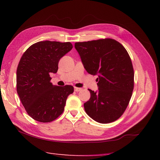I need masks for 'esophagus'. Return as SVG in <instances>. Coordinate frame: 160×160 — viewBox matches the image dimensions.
Returning <instances> with one entry per match:
<instances>
[{"mask_svg":"<svg viewBox=\"0 0 160 160\" xmlns=\"http://www.w3.org/2000/svg\"><path fill=\"white\" fill-rule=\"evenodd\" d=\"M74 90H75L76 92H80V91L82 90V88H77V87H74Z\"/></svg>","mask_w":160,"mask_h":160,"instance_id":"1","label":"esophagus"}]
</instances>
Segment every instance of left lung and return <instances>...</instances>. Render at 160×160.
<instances>
[{
    "label": "left lung",
    "instance_id": "obj_1",
    "mask_svg": "<svg viewBox=\"0 0 160 160\" xmlns=\"http://www.w3.org/2000/svg\"><path fill=\"white\" fill-rule=\"evenodd\" d=\"M86 71L98 75V92L90 90L86 112L101 123L116 121L128 106L134 88V70L125 48L112 38L74 44Z\"/></svg>",
    "mask_w": 160,
    "mask_h": 160
}]
</instances>
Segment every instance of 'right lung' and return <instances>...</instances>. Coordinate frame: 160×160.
<instances>
[{
	"label": "right lung",
	"mask_w": 160,
	"mask_h": 160,
	"mask_svg": "<svg viewBox=\"0 0 160 160\" xmlns=\"http://www.w3.org/2000/svg\"><path fill=\"white\" fill-rule=\"evenodd\" d=\"M72 49L70 42L39 41L22 55L16 70V90L26 112L40 122H51L64 110L67 98L73 93L69 85L61 87L50 82L58 61Z\"/></svg>",
	"instance_id": "add662e5"
}]
</instances>
